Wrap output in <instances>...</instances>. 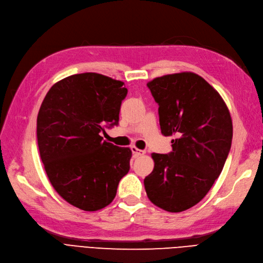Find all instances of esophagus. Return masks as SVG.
<instances>
[{"instance_id": "obj_1", "label": "esophagus", "mask_w": 263, "mask_h": 263, "mask_svg": "<svg viewBox=\"0 0 263 263\" xmlns=\"http://www.w3.org/2000/svg\"><path fill=\"white\" fill-rule=\"evenodd\" d=\"M131 151H132V153H133L134 157H139V156H142V155L145 154V151L140 149V148H138L137 146H132V147H131Z\"/></svg>"}]
</instances>
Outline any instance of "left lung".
I'll return each instance as SVG.
<instances>
[{
	"mask_svg": "<svg viewBox=\"0 0 263 263\" xmlns=\"http://www.w3.org/2000/svg\"><path fill=\"white\" fill-rule=\"evenodd\" d=\"M158 104L160 131L172 140L169 154L152 153L154 169L144 179L149 201L178 213L196 205L222 173L233 139V122L218 91L192 72L147 83Z\"/></svg>",
	"mask_w": 263,
	"mask_h": 263,
	"instance_id": "8db88e82",
	"label": "left lung"
}]
</instances>
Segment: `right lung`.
I'll return each mask as SVG.
<instances>
[{"label": "right lung", "instance_id": "1", "mask_svg": "<svg viewBox=\"0 0 263 263\" xmlns=\"http://www.w3.org/2000/svg\"><path fill=\"white\" fill-rule=\"evenodd\" d=\"M123 82L98 73L74 74L49 89L37 117L38 147L59 196L86 212L106 208L128 174L132 152L103 140L119 122Z\"/></svg>", "mask_w": 263, "mask_h": 263}]
</instances>
